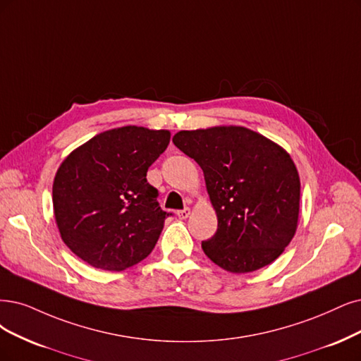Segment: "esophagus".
<instances>
[{
    "label": "esophagus",
    "mask_w": 361,
    "mask_h": 361,
    "mask_svg": "<svg viewBox=\"0 0 361 361\" xmlns=\"http://www.w3.org/2000/svg\"><path fill=\"white\" fill-rule=\"evenodd\" d=\"M177 216H178V219L185 220V219H188V217L190 216V208H184V209L177 211Z\"/></svg>",
    "instance_id": "34e87169"
}]
</instances>
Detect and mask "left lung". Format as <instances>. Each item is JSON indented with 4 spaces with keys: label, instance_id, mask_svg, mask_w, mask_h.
Here are the masks:
<instances>
[{
    "label": "left lung",
    "instance_id": "1",
    "mask_svg": "<svg viewBox=\"0 0 361 361\" xmlns=\"http://www.w3.org/2000/svg\"><path fill=\"white\" fill-rule=\"evenodd\" d=\"M204 171L217 232L202 250L232 274H247L283 255L298 229L300 178L281 145L244 126L180 130L172 138Z\"/></svg>",
    "mask_w": 361,
    "mask_h": 361
}]
</instances>
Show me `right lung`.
I'll return each instance as SVG.
<instances>
[{"mask_svg": "<svg viewBox=\"0 0 361 361\" xmlns=\"http://www.w3.org/2000/svg\"><path fill=\"white\" fill-rule=\"evenodd\" d=\"M171 140L166 129L122 126L77 147L53 180L62 241L93 268L125 271L153 251L165 219L147 171Z\"/></svg>", "mask_w": 361, "mask_h": 361, "instance_id": "right-lung-1", "label": "right lung"}]
</instances>
